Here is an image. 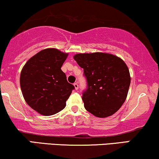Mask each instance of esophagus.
Segmentation results:
<instances>
[{
  "mask_svg": "<svg viewBox=\"0 0 159 159\" xmlns=\"http://www.w3.org/2000/svg\"><path fill=\"white\" fill-rule=\"evenodd\" d=\"M74 88H75L76 90H77L78 89H79V85H78L77 83H74Z\"/></svg>",
  "mask_w": 159,
  "mask_h": 159,
  "instance_id": "34e87169",
  "label": "esophagus"
}]
</instances>
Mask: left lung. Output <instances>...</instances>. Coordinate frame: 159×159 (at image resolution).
I'll list each match as a JSON object with an SVG mask.
<instances>
[{"label":"left lung","instance_id":"8db88e82","mask_svg":"<svg viewBox=\"0 0 159 159\" xmlns=\"http://www.w3.org/2000/svg\"><path fill=\"white\" fill-rule=\"evenodd\" d=\"M74 59L83 68L87 80V89L83 93L85 108L99 118L114 114L124 104L130 87L125 62L102 52L76 54Z\"/></svg>","mask_w":159,"mask_h":159}]
</instances>
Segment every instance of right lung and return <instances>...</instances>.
Wrapping results in <instances>:
<instances>
[{
  "label": "right lung",
  "instance_id": "obj_1",
  "mask_svg": "<svg viewBox=\"0 0 159 159\" xmlns=\"http://www.w3.org/2000/svg\"><path fill=\"white\" fill-rule=\"evenodd\" d=\"M67 57L56 48H46L29 59L21 70L23 98L41 115L52 116L62 111L74 89L61 70Z\"/></svg>",
  "mask_w": 159,
  "mask_h": 159
}]
</instances>
